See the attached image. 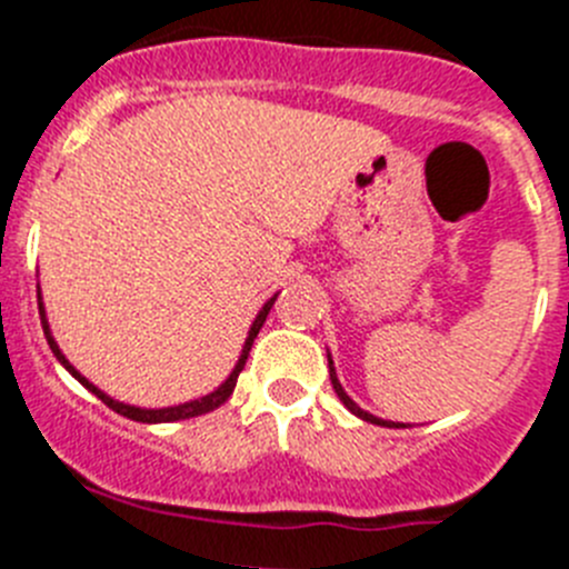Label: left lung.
I'll return each mask as SVG.
<instances>
[{"label":"left lung","mask_w":569,"mask_h":569,"mask_svg":"<svg viewBox=\"0 0 569 569\" xmlns=\"http://www.w3.org/2000/svg\"><path fill=\"white\" fill-rule=\"evenodd\" d=\"M326 358H329V378H332V387H335V392H338V398L340 401H343V407L349 409V412L352 415H358L360 421H367V423H378V427H389V429H398V427H407V423H395V421H383V418H378V415H372V412H367V409H360L358 403L352 401V398H349V395H346V389L340 387V380H338V372H335V363H332V355H326Z\"/></svg>","instance_id":"left-lung-1"}]
</instances>
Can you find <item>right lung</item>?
Here are the masks:
<instances>
[{"instance_id":"1","label":"right lung","mask_w":569,"mask_h":569,"mask_svg":"<svg viewBox=\"0 0 569 569\" xmlns=\"http://www.w3.org/2000/svg\"><path fill=\"white\" fill-rule=\"evenodd\" d=\"M37 300H39V318H42V332H46V338H48V346H51V352L57 355V360H59V363H62V367H66L68 372H71L73 378H77L79 383H82V387L88 389V392H93V395H97V398H100L102 403H106V407H111L113 412L126 415V418H131V421H140V423H171V421H186V418H197V415L214 412V409L220 407V403H226V401H229V398H231V392H234V387H237V375L243 372V367H246V358H249V349H251V343H254L257 332H260V326L266 323V315H269V309H271V306H274V300H278V295H274V298H269V300H266V303H263V309H260V312H257V318L251 320L249 338H246V343H243V352H240V358H237V363H234V369H231V375H229V378H226L223 383H220V387L214 389V392L202 395V398H197V401H186V403H177V407H166V409H142V407H131V403L113 401L111 395H106V392H102V389H97V387H93L91 380H88V378H82V375H79L77 369H73L71 363H68V358H66V355H62V349H59V343H57V340H53V335H51V326H48V318H46V306H42V291H37Z\"/></svg>"}]
</instances>
